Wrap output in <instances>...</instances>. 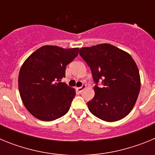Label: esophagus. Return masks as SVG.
Masks as SVG:
<instances>
[{
  "instance_id": "obj_1",
  "label": "esophagus",
  "mask_w": 155,
  "mask_h": 155,
  "mask_svg": "<svg viewBox=\"0 0 155 155\" xmlns=\"http://www.w3.org/2000/svg\"><path fill=\"white\" fill-rule=\"evenodd\" d=\"M85 87H86V84H82V86H81V87H77L76 89L79 93H81L82 91H83V90L84 89V88H85Z\"/></svg>"
}]
</instances>
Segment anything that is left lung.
I'll use <instances>...</instances> for the list:
<instances>
[{
	"mask_svg": "<svg viewBox=\"0 0 155 155\" xmlns=\"http://www.w3.org/2000/svg\"><path fill=\"white\" fill-rule=\"evenodd\" d=\"M79 54L89 66L95 83L94 98L87 102L90 112L106 122L124 118L134 108L140 89L139 70L134 59L108 43L81 48Z\"/></svg>",
	"mask_w": 155,
	"mask_h": 155,
	"instance_id": "1",
	"label": "left lung"
}]
</instances>
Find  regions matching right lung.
Here are the masks:
<instances>
[{"label": "right lung", "instance_id": "obj_1", "mask_svg": "<svg viewBox=\"0 0 155 155\" xmlns=\"http://www.w3.org/2000/svg\"><path fill=\"white\" fill-rule=\"evenodd\" d=\"M78 48L44 46L32 53L18 75L20 96L27 110L42 121H53L69 111L76 92L61 79L66 67L78 54Z\"/></svg>", "mask_w": 155, "mask_h": 155}]
</instances>
